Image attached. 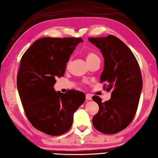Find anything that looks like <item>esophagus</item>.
<instances>
[{"label": "esophagus", "instance_id": "1", "mask_svg": "<svg viewBox=\"0 0 158 158\" xmlns=\"http://www.w3.org/2000/svg\"><path fill=\"white\" fill-rule=\"evenodd\" d=\"M85 98H86V100H92V97H91L90 95H89V94H87L85 95Z\"/></svg>", "mask_w": 158, "mask_h": 158}]
</instances>
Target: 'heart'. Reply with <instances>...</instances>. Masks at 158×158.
<instances>
[{
  "label": "heart",
  "instance_id": "obj_1",
  "mask_svg": "<svg viewBox=\"0 0 158 158\" xmlns=\"http://www.w3.org/2000/svg\"><path fill=\"white\" fill-rule=\"evenodd\" d=\"M85 59H86L87 63H88V65L92 62H93L94 60H100L99 57H98V55L96 54L95 52H93V51H89V52H87V53L85 54ZM70 62H71V60H70L68 61L67 67H69Z\"/></svg>",
  "mask_w": 158,
  "mask_h": 158
}]
</instances>
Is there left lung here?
<instances>
[{
	"instance_id": "8db88e82",
	"label": "left lung",
	"mask_w": 158,
	"mask_h": 158,
	"mask_svg": "<svg viewBox=\"0 0 158 158\" xmlns=\"http://www.w3.org/2000/svg\"><path fill=\"white\" fill-rule=\"evenodd\" d=\"M88 40L104 57L100 83L111 92V98L106 102L97 95L93 97L99 106L93 125L102 133H118L128 126L136 114L143 88L140 66L131 50L115 36L89 38Z\"/></svg>"
}]
</instances>
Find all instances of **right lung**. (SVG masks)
<instances>
[{
	"label": "right lung",
	"mask_w": 158,
	"mask_h": 158,
	"mask_svg": "<svg viewBox=\"0 0 158 158\" xmlns=\"http://www.w3.org/2000/svg\"><path fill=\"white\" fill-rule=\"evenodd\" d=\"M81 38L37 40L25 52L17 75V87L25 113L31 125L52 136L71 127L73 114L85 95L78 90L56 92L57 77H63L66 63Z\"/></svg>",
	"instance_id": "add662e5"
}]
</instances>
